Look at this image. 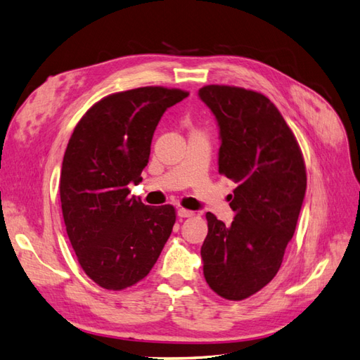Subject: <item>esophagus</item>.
<instances>
[{
  "mask_svg": "<svg viewBox=\"0 0 360 360\" xmlns=\"http://www.w3.org/2000/svg\"><path fill=\"white\" fill-rule=\"evenodd\" d=\"M178 216L179 218H191V216H195V213L191 210H186V208H179Z\"/></svg>",
  "mask_w": 360,
  "mask_h": 360,
  "instance_id": "34e87169",
  "label": "esophagus"
}]
</instances>
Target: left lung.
Wrapping results in <instances>:
<instances>
[{
  "label": "left lung",
  "instance_id": "left-lung-1",
  "mask_svg": "<svg viewBox=\"0 0 360 360\" xmlns=\"http://www.w3.org/2000/svg\"><path fill=\"white\" fill-rule=\"evenodd\" d=\"M221 133L219 173L236 182L235 221L207 213L200 247L204 278L216 295L242 300L279 271L307 190L302 152L281 112L265 95L235 86L199 89Z\"/></svg>",
  "mask_w": 360,
  "mask_h": 360
}]
</instances>
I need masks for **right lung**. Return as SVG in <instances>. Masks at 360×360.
Listing matches in <instances>:
<instances>
[{
  "label": "right lung",
  "mask_w": 360,
  "mask_h": 360,
  "mask_svg": "<svg viewBox=\"0 0 360 360\" xmlns=\"http://www.w3.org/2000/svg\"><path fill=\"white\" fill-rule=\"evenodd\" d=\"M188 91L161 86L104 96L75 127L67 144L60 196L67 236L81 269L105 290H124L153 269L176 212L130 198L150 158L158 122Z\"/></svg>",
  "instance_id": "right-lung-1"
}]
</instances>
